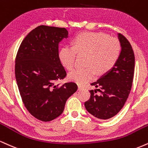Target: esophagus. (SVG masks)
Returning a JSON list of instances; mask_svg holds the SVG:
<instances>
[{
	"mask_svg": "<svg viewBox=\"0 0 148 148\" xmlns=\"http://www.w3.org/2000/svg\"><path fill=\"white\" fill-rule=\"evenodd\" d=\"M83 87L82 86V85H78V90H83Z\"/></svg>",
	"mask_w": 148,
	"mask_h": 148,
	"instance_id": "34e87169",
	"label": "esophagus"
}]
</instances>
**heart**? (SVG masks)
Here are the masks:
<instances>
[{"label": "heart", "mask_w": 148, "mask_h": 148, "mask_svg": "<svg viewBox=\"0 0 148 148\" xmlns=\"http://www.w3.org/2000/svg\"><path fill=\"white\" fill-rule=\"evenodd\" d=\"M121 46L116 38L103 32H82L74 37L72 46H63L58 51L62 65L68 70L73 68L79 54H87L85 67H76L68 74L70 81L85 84L93 79L97 73L104 74L116 63Z\"/></svg>", "instance_id": "1"}]
</instances>
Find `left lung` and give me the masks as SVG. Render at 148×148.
Listing matches in <instances>:
<instances>
[{"label":"left lung","instance_id":"1","mask_svg":"<svg viewBox=\"0 0 148 148\" xmlns=\"http://www.w3.org/2000/svg\"><path fill=\"white\" fill-rule=\"evenodd\" d=\"M121 46L115 65L97 81L91 83L97 89L90 90V99L85 102L89 113L96 118L109 119L119 112L125 105L132 85L134 54L127 39L118 34ZM100 91L97 94V91Z\"/></svg>","mask_w":148,"mask_h":148}]
</instances>
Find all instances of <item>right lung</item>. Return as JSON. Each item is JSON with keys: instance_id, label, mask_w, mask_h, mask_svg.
<instances>
[{"instance_id": "add662e5", "label": "right lung", "mask_w": 148, "mask_h": 148, "mask_svg": "<svg viewBox=\"0 0 148 148\" xmlns=\"http://www.w3.org/2000/svg\"><path fill=\"white\" fill-rule=\"evenodd\" d=\"M68 37L65 28L40 25L21 42L15 61V76L25 106L33 116L50 121L63 113L76 83L56 84L66 71L58 58V44Z\"/></svg>"}]
</instances>
